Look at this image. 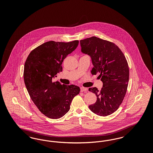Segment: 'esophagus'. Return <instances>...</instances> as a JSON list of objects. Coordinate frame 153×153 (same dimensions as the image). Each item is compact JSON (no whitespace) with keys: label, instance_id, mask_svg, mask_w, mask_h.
<instances>
[{"label":"esophagus","instance_id":"esophagus-1","mask_svg":"<svg viewBox=\"0 0 153 153\" xmlns=\"http://www.w3.org/2000/svg\"><path fill=\"white\" fill-rule=\"evenodd\" d=\"M88 91V89L86 88H80V91H81V92H85V91Z\"/></svg>","mask_w":153,"mask_h":153}]
</instances>
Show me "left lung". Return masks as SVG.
I'll use <instances>...</instances> for the list:
<instances>
[{"label":"left lung","instance_id":"obj_1","mask_svg":"<svg viewBox=\"0 0 153 153\" xmlns=\"http://www.w3.org/2000/svg\"><path fill=\"white\" fill-rule=\"evenodd\" d=\"M81 51L92 58L94 67L91 73H99L103 83L101 90L89 88L97 100L89 106L95 114L106 117L119 108L126 94L129 68L123 53L117 45L96 36L80 40Z\"/></svg>","mask_w":153,"mask_h":153}]
</instances>
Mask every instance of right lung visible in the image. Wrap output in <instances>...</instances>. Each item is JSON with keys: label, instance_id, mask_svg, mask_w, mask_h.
<instances>
[{"label": "right lung", "instance_id": "right-lung-1", "mask_svg": "<svg viewBox=\"0 0 153 153\" xmlns=\"http://www.w3.org/2000/svg\"><path fill=\"white\" fill-rule=\"evenodd\" d=\"M79 42L78 40L46 42L31 51L26 60L23 71L26 87L38 109L49 118L65 115L73 98L80 93L77 85H66L53 80L62 71L64 59L77 48Z\"/></svg>", "mask_w": 153, "mask_h": 153}]
</instances>
